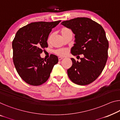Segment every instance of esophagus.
Segmentation results:
<instances>
[{"instance_id": "obj_1", "label": "esophagus", "mask_w": 120, "mask_h": 120, "mask_svg": "<svg viewBox=\"0 0 120 120\" xmlns=\"http://www.w3.org/2000/svg\"><path fill=\"white\" fill-rule=\"evenodd\" d=\"M62 59H63V58H62V57H59L58 60H59V61H60V60H61Z\"/></svg>"}]
</instances>
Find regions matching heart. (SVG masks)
I'll return each mask as SVG.
<instances>
[{"label": "heart", "instance_id": "b5f03b06", "mask_svg": "<svg viewBox=\"0 0 120 120\" xmlns=\"http://www.w3.org/2000/svg\"><path fill=\"white\" fill-rule=\"evenodd\" d=\"M60 32H61V35H62V37H64L66 35H67L68 33L71 32V31L70 29H69V28H67V27H63L61 29ZM67 50L65 49H58V50H56V51H55V54L59 55V56H64V55H65L66 54H67Z\"/></svg>", "mask_w": 120, "mask_h": 120}]
</instances>
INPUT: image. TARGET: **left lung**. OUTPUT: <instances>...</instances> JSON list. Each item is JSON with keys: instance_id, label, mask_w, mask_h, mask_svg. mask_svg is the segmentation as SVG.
<instances>
[{"instance_id": "obj_1", "label": "left lung", "mask_w": 120, "mask_h": 120, "mask_svg": "<svg viewBox=\"0 0 120 120\" xmlns=\"http://www.w3.org/2000/svg\"><path fill=\"white\" fill-rule=\"evenodd\" d=\"M61 25L75 34L71 54L83 55L80 62L71 58L73 65L67 70L68 77L77 85H89L101 74L108 59L109 43L105 30L98 23L85 17L62 21Z\"/></svg>"}]
</instances>
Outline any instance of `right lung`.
<instances>
[{"mask_svg":"<svg viewBox=\"0 0 120 120\" xmlns=\"http://www.w3.org/2000/svg\"><path fill=\"white\" fill-rule=\"evenodd\" d=\"M61 20L31 22L20 28L12 42L14 66L27 83L39 86L47 81L58 58L51 54L47 60L41 58L43 49L48 47V37L53 28Z\"/></svg>","mask_w":120,"mask_h":120,"instance_id":"1","label":"right lung"}]
</instances>
